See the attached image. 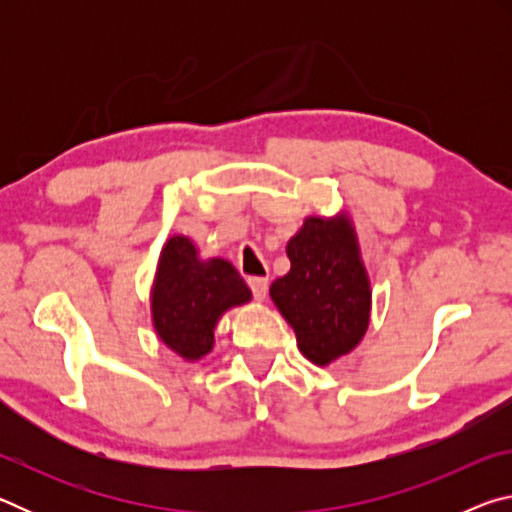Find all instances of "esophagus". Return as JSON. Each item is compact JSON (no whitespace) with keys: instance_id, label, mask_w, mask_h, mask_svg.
I'll return each mask as SVG.
<instances>
[{"instance_id":"1","label":"esophagus","mask_w":512,"mask_h":512,"mask_svg":"<svg viewBox=\"0 0 512 512\" xmlns=\"http://www.w3.org/2000/svg\"><path fill=\"white\" fill-rule=\"evenodd\" d=\"M248 287L253 291L255 300H264L268 293V277H259V275L248 277Z\"/></svg>"}]
</instances>
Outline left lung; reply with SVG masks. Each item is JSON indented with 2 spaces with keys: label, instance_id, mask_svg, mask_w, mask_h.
<instances>
[{
  "label": "left lung",
  "instance_id": "left-lung-1",
  "mask_svg": "<svg viewBox=\"0 0 512 512\" xmlns=\"http://www.w3.org/2000/svg\"><path fill=\"white\" fill-rule=\"evenodd\" d=\"M287 255L291 271L271 284V298L296 332L300 352L327 366L348 354L368 327L370 287L357 239L345 219L309 216Z\"/></svg>",
  "mask_w": 512,
  "mask_h": 512
}]
</instances>
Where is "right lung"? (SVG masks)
<instances>
[{
  "label": "right lung",
  "mask_w": 512,
  "mask_h": 512,
  "mask_svg": "<svg viewBox=\"0 0 512 512\" xmlns=\"http://www.w3.org/2000/svg\"><path fill=\"white\" fill-rule=\"evenodd\" d=\"M248 300L250 289L230 262H198L192 241H167L155 277L153 323L160 339L180 357L198 359L210 352L216 320L225 309Z\"/></svg>",
  "instance_id": "obj_1"
}]
</instances>
